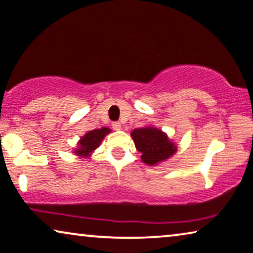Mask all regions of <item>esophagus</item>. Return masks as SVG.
Masks as SVG:
<instances>
[{"instance_id": "obj_1", "label": "esophagus", "mask_w": 253, "mask_h": 253, "mask_svg": "<svg viewBox=\"0 0 253 253\" xmlns=\"http://www.w3.org/2000/svg\"><path fill=\"white\" fill-rule=\"evenodd\" d=\"M112 127L116 130H120L121 129V124L119 123V121H116V123L112 124Z\"/></svg>"}]
</instances>
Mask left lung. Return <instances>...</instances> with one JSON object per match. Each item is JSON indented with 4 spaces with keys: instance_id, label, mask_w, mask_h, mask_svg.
Masks as SVG:
<instances>
[{
    "instance_id": "8db88e82",
    "label": "left lung",
    "mask_w": 253,
    "mask_h": 253,
    "mask_svg": "<svg viewBox=\"0 0 253 253\" xmlns=\"http://www.w3.org/2000/svg\"><path fill=\"white\" fill-rule=\"evenodd\" d=\"M135 143L136 149L140 151L141 160L148 166H156L160 162L170 158L177 151V147L171 142L169 137L161 129L153 126L136 128L130 133Z\"/></svg>"
}]
</instances>
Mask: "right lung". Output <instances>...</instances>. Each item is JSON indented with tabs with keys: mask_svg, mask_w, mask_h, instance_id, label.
I'll return each mask as SVG.
<instances>
[{
	"mask_svg": "<svg viewBox=\"0 0 253 253\" xmlns=\"http://www.w3.org/2000/svg\"><path fill=\"white\" fill-rule=\"evenodd\" d=\"M109 133H111V129L107 128V127L89 130V132L85 133V135L81 137L79 143H77V148L74 150V153L80 157H89L93 153V150L99 147L100 142Z\"/></svg>",
	"mask_w": 253,
	"mask_h": 253,
	"instance_id": "1",
	"label": "right lung"
}]
</instances>
